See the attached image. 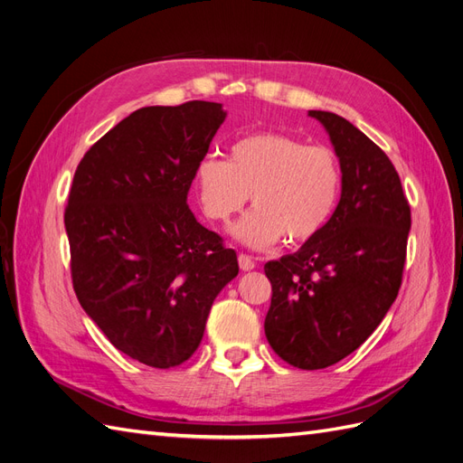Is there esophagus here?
Returning <instances> with one entry per match:
<instances>
[{"label": "esophagus", "instance_id": "esophagus-1", "mask_svg": "<svg viewBox=\"0 0 463 463\" xmlns=\"http://www.w3.org/2000/svg\"><path fill=\"white\" fill-rule=\"evenodd\" d=\"M240 266H241V270H253L257 264H255L253 257H249L245 253H240Z\"/></svg>", "mask_w": 463, "mask_h": 463}]
</instances>
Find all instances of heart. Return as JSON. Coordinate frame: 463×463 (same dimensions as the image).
Wrapping results in <instances>:
<instances>
[{"mask_svg":"<svg viewBox=\"0 0 463 463\" xmlns=\"http://www.w3.org/2000/svg\"><path fill=\"white\" fill-rule=\"evenodd\" d=\"M194 187L204 214L228 223L253 197L250 213L235 235L255 249L284 237L299 245L317 237L332 218L342 191V167L326 146L301 138L257 131L230 148V160L206 156L194 170Z\"/></svg>","mask_w":463,"mask_h":463,"instance_id":"obj_1","label":"heart"}]
</instances>
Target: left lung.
Listing matches in <instances>:
<instances>
[{"label": "left lung", "mask_w": 463, "mask_h": 463, "mask_svg": "<svg viewBox=\"0 0 463 463\" xmlns=\"http://www.w3.org/2000/svg\"><path fill=\"white\" fill-rule=\"evenodd\" d=\"M342 167L332 218L298 253L264 264L272 284L266 340L289 365L315 371L365 342L394 303L411 210L394 164L347 119L311 109Z\"/></svg>", "instance_id": "1"}]
</instances>
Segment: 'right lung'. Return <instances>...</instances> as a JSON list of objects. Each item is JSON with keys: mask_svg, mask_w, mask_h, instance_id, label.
Segmentation results:
<instances>
[{"mask_svg": "<svg viewBox=\"0 0 463 463\" xmlns=\"http://www.w3.org/2000/svg\"><path fill=\"white\" fill-rule=\"evenodd\" d=\"M226 119L222 104L148 106L77 165L65 206L77 299L119 352L154 369L199 347L213 301L240 272L233 249L194 220V170Z\"/></svg>", "mask_w": 463, "mask_h": 463, "instance_id": "right-lung-1", "label": "right lung"}]
</instances>
